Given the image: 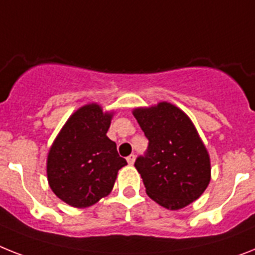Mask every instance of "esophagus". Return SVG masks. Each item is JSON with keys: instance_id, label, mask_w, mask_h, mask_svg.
I'll return each instance as SVG.
<instances>
[{"instance_id": "34e87169", "label": "esophagus", "mask_w": 255, "mask_h": 255, "mask_svg": "<svg viewBox=\"0 0 255 255\" xmlns=\"http://www.w3.org/2000/svg\"><path fill=\"white\" fill-rule=\"evenodd\" d=\"M126 160H128V163H129L130 165H132L134 161H135V155H129V156L126 157Z\"/></svg>"}]
</instances>
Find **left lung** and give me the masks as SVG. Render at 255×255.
<instances>
[{"mask_svg": "<svg viewBox=\"0 0 255 255\" xmlns=\"http://www.w3.org/2000/svg\"><path fill=\"white\" fill-rule=\"evenodd\" d=\"M132 115L148 139L135 160L147 195L168 210L198 199L211 180V164L191 120L176 105L161 102L135 108Z\"/></svg>", "mask_w": 255, "mask_h": 255, "instance_id": "obj_1", "label": "left lung"}]
</instances>
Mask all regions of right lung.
I'll list each match as a JSON object with an SVG mask.
<instances>
[{"label":"right lung","instance_id":"obj_1","mask_svg":"<svg viewBox=\"0 0 255 255\" xmlns=\"http://www.w3.org/2000/svg\"><path fill=\"white\" fill-rule=\"evenodd\" d=\"M112 112L96 103L83 105L69 117L50 147L48 182L54 194L73 207H90L112 191L126 160L107 136Z\"/></svg>","mask_w":255,"mask_h":255}]
</instances>
